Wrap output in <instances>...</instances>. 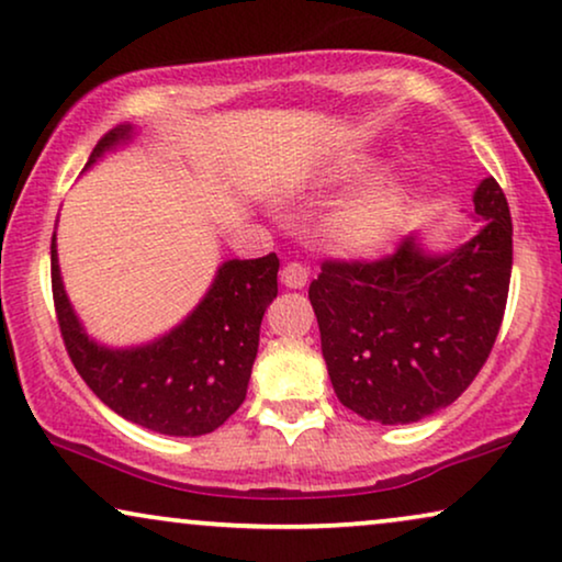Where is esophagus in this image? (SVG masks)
Wrapping results in <instances>:
<instances>
[{
    "label": "esophagus",
    "mask_w": 562,
    "mask_h": 562,
    "mask_svg": "<svg viewBox=\"0 0 562 562\" xmlns=\"http://www.w3.org/2000/svg\"><path fill=\"white\" fill-rule=\"evenodd\" d=\"M280 280L282 285L290 290H301L305 288V282H308V267L301 265V261H290V265L282 267Z\"/></svg>",
    "instance_id": "esophagus-1"
}]
</instances>
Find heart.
Returning <instances> with one entry per match:
<instances>
[{"label": "heart", "instance_id": "b5f03b06", "mask_svg": "<svg viewBox=\"0 0 562 562\" xmlns=\"http://www.w3.org/2000/svg\"><path fill=\"white\" fill-rule=\"evenodd\" d=\"M372 159L368 156H347L331 164L326 171L328 179H359L372 171ZM411 182L401 175L378 179L368 190L357 192L355 198L344 200L328 215L326 231L334 244L351 254H375L393 241L403 228L411 211Z\"/></svg>", "mask_w": 562, "mask_h": 562}]
</instances>
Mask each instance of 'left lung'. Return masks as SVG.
<instances>
[{"mask_svg": "<svg viewBox=\"0 0 562 562\" xmlns=\"http://www.w3.org/2000/svg\"><path fill=\"white\" fill-rule=\"evenodd\" d=\"M481 231L450 251L411 234L378 261H324L308 297L334 393L368 422L414 424L465 393L488 359L512 280V213L493 177Z\"/></svg>", "mask_w": 562, "mask_h": 562, "instance_id": "1", "label": "left lung"}]
</instances>
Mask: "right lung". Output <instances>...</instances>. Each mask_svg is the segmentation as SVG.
<instances>
[{"label": "right lung", "mask_w": 562, "mask_h": 562, "mask_svg": "<svg viewBox=\"0 0 562 562\" xmlns=\"http://www.w3.org/2000/svg\"><path fill=\"white\" fill-rule=\"evenodd\" d=\"M133 136L131 123L104 133L85 171ZM277 254L223 261L205 297L182 324L148 344L115 349L94 341L81 326L64 290L56 234L50 238L56 318L74 368L117 416L169 437L211 434L244 403L261 316L277 297Z\"/></svg>", "instance_id": "add662e5"}]
</instances>
